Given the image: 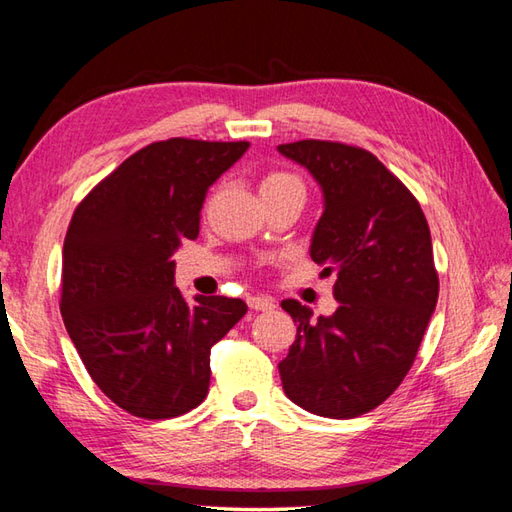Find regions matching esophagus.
I'll return each mask as SVG.
<instances>
[{
  "label": "esophagus",
  "instance_id": "esophagus-1",
  "mask_svg": "<svg viewBox=\"0 0 512 512\" xmlns=\"http://www.w3.org/2000/svg\"><path fill=\"white\" fill-rule=\"evenodd\" d=\"M248 306L253 310H262V313H268V310L275 308V302L264 295H253V297H248Z\"/></svg>",
  "mask_w": 512,
  "mask_h": 512
}]
</instances>
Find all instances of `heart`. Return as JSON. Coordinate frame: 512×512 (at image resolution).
I'll return each mask as SVG.
<instances>
[{
    "label": "heart",
    "instance_id": "1",
    "mask_svg": "<svg viewBox=\"0 0 512 512\" xmlns=\"http://www.w3.org/2000/svg\"><path fill=\"white\" fill-rule=\"evenodd\" d=\"M262 195H275V193H286V190H302L304 193V184L302 179L284 173V170H270V173L264 175L262 179Z\"/></svg>",
    "mask_w": 512,
    "mask_h": 512
}]
</instances>
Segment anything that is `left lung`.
Wrapping results in <instances>:
<instances>
[{
	"label": "left lung",
	"mask_w": 512,
	"mask_h": 512,
	"mask_svg": "<svg viewBox=\"0 0 512 512\" xmlns=\"http://www.w3.org/2000/svg\"><path fill=\"white\" fill-rule=\"evenodd\" d=\"M277 150L322 186L310 257L335 275L339 302L317 322L297 299L282 302L297 324L279 364L284 393L308 413L353 419L386 402L415 362L439 295L430 228L415 195L366 148L302 139Z\"/></svg>",
	"instance_id": "1"
}]
</instances>
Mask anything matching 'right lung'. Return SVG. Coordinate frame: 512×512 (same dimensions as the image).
<instances>
[{"instance_id": "add662e5", "label": "right lung", "mask_w": 512, "mask_h": 512, "mask_svg": "<svg viewBox=\"0 0 512 512\" xmlns=\"http://www.w3.org/2000/svg\"><path fill=\"white\" fill-rule=\"evenodd\" d=\"M248 142L173 137L124 159L75 208L62 253L64 324L99 390L142 419L179 417L208 395L210 348L248 306L175 282V248L199 235L208 188Z\"/></svg>"}]
</instances>
